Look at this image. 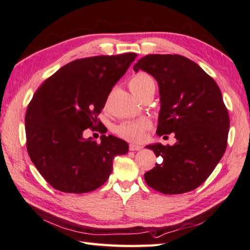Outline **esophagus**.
I'll list each match as a JSON object with an SVG mask.
<instances>
[{"mask_svg":"<svg viewBox=\"0 0 250 250\" xmlns=\"http://www.w3.org/2000/svg\"><path fill=\"white\" fill-rule=\"evenodd\" d=\"M142 146H139V145H134V144H131V145H129V150L130 151H139V150H141L142 149Z\"/></svg>","mask_w":250,"mask_h":250,"instance_id":"esophagus-1","label":"esophagus"}]
</instances>
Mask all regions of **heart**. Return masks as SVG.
Here are the masks:
<instances>
[{
  "instance_id": "b5f03b06",
  "label": "heart",
  "mask_w": 250,
  "mask_h": 250,
  "mask_svg": "<svg viewBox=\"0 0 250 250\" xmlns=\"http://www.w3.org/2000/svg\"><path fill=\"white\" fill-rule=\"evenodd\" d=\"M128 86L132 94L137 96L141 91L146 90L151 86H155L153 79L149 74L139 72L136 73L129 79ZM147 127V122L145 120L139 121H127L116 127V132L123 138L130 141H140L144 139L145 131Z\"/></svg>"
}]
</instances>
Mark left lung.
I'll return each mask as SVG.
<instances>
[{
    "label": "left lung",
    "instance_id": "left-lung-1",
    "mask_svg": "<svg viewBox=\"0 0 250 250\" xmlns=\"http://www.w3.org/2000/svg\"><path fill=\"white\" fill-rule=\"evenodd\" d=\"M151 74L160 89L156 134L174 132L176 142L146 146L162 164L145 174L146 185L164 194H182L200 187L227 149L230 119L217 83L200 65L180 55H147L134 71Z\"/></svg>",
    "mask_w": 250,
    "mask_h": 250
}]
</instances>
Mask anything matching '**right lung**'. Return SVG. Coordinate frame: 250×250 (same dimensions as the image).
Segmentation results:
<instances>
[{
  "mask_svg": "<svg viewBox=\"0 0 250 250\" xmlns=\"http://www.w3.org/2000/svg\"><path fill=\"white\" fill-rule=\"evenodd\" d=\"M137 54L96 56L71 61L35 91L25 113L30 159L54 189L64 193L91 192L108 180L113 159L128 145L112 135L84 138L98 124V115L113 86Z\"/></svg>",
  "mask_w": 250,
  "mask_h": 250,
  "instance_id": "obj_1",
  "label": "right lung"
}]
</instances>
